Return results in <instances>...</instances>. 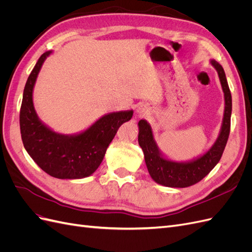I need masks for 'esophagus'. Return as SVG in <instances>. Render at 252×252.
I'll return each instance as SVG.
<instances>
[{
	"instance_id": "1",
	"label": "esophagus",
	"mask_w": 252,
	"mask_h": 252,
	"mask_svg": "<svg viewBox=\"0 0 252 252\" xmlns=\"http://www.w3.org/2000/svg\"><path fill=\"white\" fill-rule=\"evenodd\" d=\"M136 112H138L140 116H145L148 112V110L144 107V106H140V107L136 109Z\"/></svg>"
}]
</instances>
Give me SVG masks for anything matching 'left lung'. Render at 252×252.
I'll list each match as a JSON object with an SVG mask.
<instances>
[{"mask_svg":"<svg viewBox=\"0 0 252 252\" xmlns=\"http://www.w3.org/2000/svg\"><path fill=\"white\" fill-rule=\"evenodd\" d=\"M211 65L216 68L225 97V110L220 131L211 148L200 158L189 162H174L164 158L154 139L152 129L147 121L139 122V144L143 149L145 163L150 177L158 184L166 187L185 188L196 184L207 175L222 158L230 132V118L232 98L225 71L217 61L211 60Z\"/></svg>","mask_w":252,"mask_h":252,"instance_id":"1","label":"left lung"}]
</instances>
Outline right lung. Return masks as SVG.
<instances>
[{"label": "right lung", "instance_id": "1", "mask_svg": "<svg viewBox=\"0 0 252 252\" xmlns=\"http://www.w3.org/2000/svg\"><path fill=\"white\" fill-rule=\"evenodd\" d=\"M51 52L43 53L27 79L20 110L22 141L28 155L51 177L83 179L93 174L101 165L118 129L132 118L133 111L105 114L85 131L78 134L67 135L51 130L40 121L32 101L37 74Z\"/></svg>", "mask_w": 252, "mask_h": 252}]
</instances>
